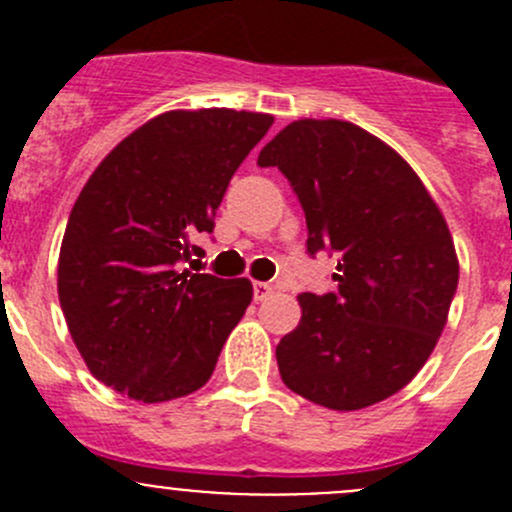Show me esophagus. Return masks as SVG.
Segmentation results:
<instances>
[{"mask_svg": "<svg viewBox=\"0 0 512 512\" xmlns=\"http://www.w3.org/2000/svg\"><path fill=\"white\" fill-rule=\"evenodd\" d=\"M272 292V285H267V282H255L252 285V297H255V302H262L265 297H270Z\"/></svg>", "mask_w": 512, "mask_h": 512, "instance_id": "esophagus-1", "label": "esophagus"}]
</instances>
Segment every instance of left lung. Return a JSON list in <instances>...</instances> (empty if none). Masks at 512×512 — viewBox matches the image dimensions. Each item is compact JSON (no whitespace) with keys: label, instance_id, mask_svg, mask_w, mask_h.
Listing matches in <instances>:
<instances>
[{"label":"left lung","instance_id":"8db88e82","mask_svg":"<svg viewBox=\"0 0 512 512\" xmlns=\"http://www.w3.org/2000/svg\"><path fill=\"white\" fill-rule=\"evenodd\" d=\"M257 165L292 185L307 255L337 257L332 292L299 294L302 319L277 344L282 381L334 411L389 399L426 364L456 297L441 210L399 153L347 121L289 123Z\"/></svg>","mask_w":512,"mask_h":512}]
</instances>
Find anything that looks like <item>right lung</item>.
Returning a JSON list of instances; mask_svg holds the SVG:
<instances>
[{"instance_id": "obj_1", "label": "right lung", "mask_w": 512, "mask_h": 512, "mask_svg": "<svg viewBox=\"0 0 512 512\" xmlns=\"http://www.w3.org/2000/svg\"><path fill=\"white\" fill-rule=\"evenodd\" d=\"M267 113L168 111L123 138L81 190L59 252V302L98 381L143 404L213 376L250 280L185 270Z\"/></svg>"}]
</instances>
